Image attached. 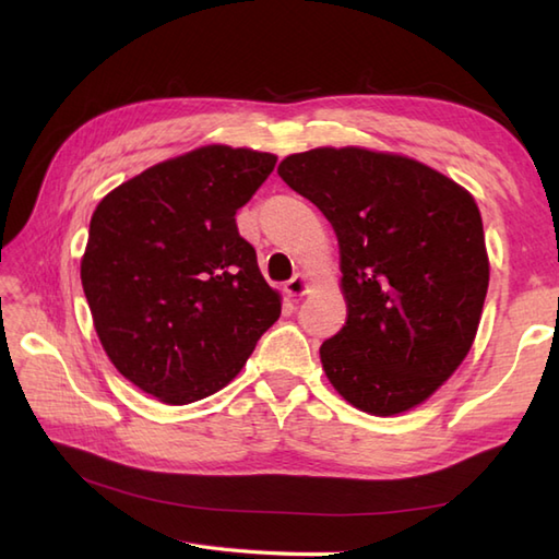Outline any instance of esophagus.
<instances>
[{"mask_svg": "<svg viewBox=\"0 0 559 559\" xmlns=\"http://www.w3.org/2000/svg\"><path fill=\"white\" fill-rule=\"evenodd\" d=\"M307 290H310V281H307L305 273H295V276L286 283L288 298H302Z\"/></svg>", "mask_w": 559, "mask_h": 559, "instance_id": "34e87169", "label": "esophagus"}]
</instances>
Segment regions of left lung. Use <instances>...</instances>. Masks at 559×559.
Segmentation results:
<instances>
[{"label": "left lung", "instance_id": "obj_1", "mask_svg": "<svg viewBox=\"0 0 559 559\" xmlns=\"http://www.w3.org/2000/svg\"><path fill=\"white\" fill-rule=\"evenodd\" d=\"M278 175L338 237L348 319L319 348L338 394L372 415L430 399L466 358L490 261L466 189L399 153L312 148Z\"/></svg>", "mask_w": 559, "mask_h": 559}]
</instances>
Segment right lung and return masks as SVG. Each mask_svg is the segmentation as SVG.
<instances>
[{"label":"right lung","mask_w":559,"mask_h":559,"mask_svg":"<svg viewBox=\"0 0 559 559\" xmlns=\"http://www.w3.org/2000/svg\"><path fill=\"white\" fill-rule=\"evenodd\" d=\"M276 156L223 144L163 160L93 211L81 283L110 362L170 406L233 382L281 317L235 213Z\"/></svg>","instance_id":"obj_1"}]
</instances>
